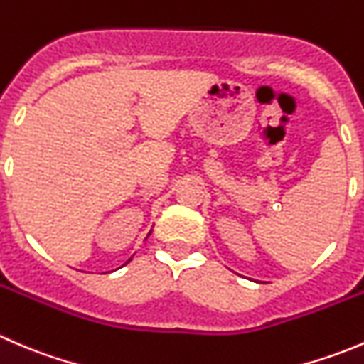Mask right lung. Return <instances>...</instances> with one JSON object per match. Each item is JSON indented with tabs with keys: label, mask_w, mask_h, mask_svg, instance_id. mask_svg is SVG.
Returning <instances> with one entry per match:
<instances>
[{
	"label": "right lung",
	"mask_w": 364,
	"mask_h": 364,
	"mask_svg": "<svg viewBox=\"0 0 364 364\" xmlns=\"http://www.w3.org/2000/svg\"><path fill=\"white\" fill-rule=\"evenodd\" d=\"M149 234H151V230H149ZM149 234H148V236H149ZM130 260H132V257H130V259H128L127 262H124V264H128V262H130ZM124 264H123V266H124Z\"/></svg>",
	"instance_id": "add662e5"
}]
</instances>
